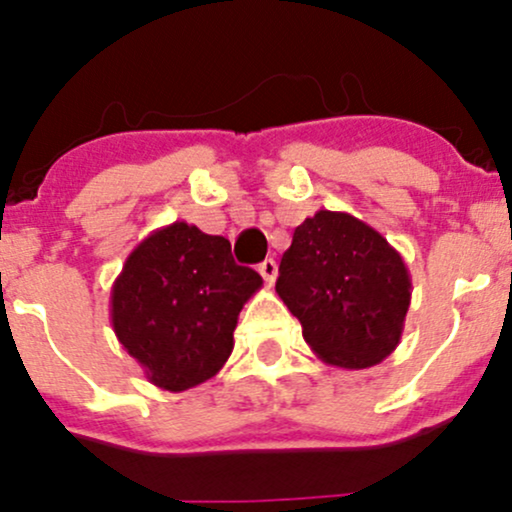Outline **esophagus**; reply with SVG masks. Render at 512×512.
I'll list each match as a JSON object with an SVG mask.
<instances>
[{
	"label": "esophagus",
	"mask_w": 512,
	"mask_h": 512,
	"mask_svg": "<svg viewBox=\"0 0 512 512\" xmlns=\"http://www.w3.org/2000/svg\"><path fill=\"white\" fill-rule=\"evenodd\" d=\"M257 272H260L262 279L267 281L269 286H272L274 279H276V262L274 260H264L260 267H257Z\"/></svg>",
	"instance_id": "obj_1"
}]
</instances>
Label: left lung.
Listing matches in <instances>:
<instances>
[{"label": "left lung", "mask_w": 512, "mask_h": 512, "mask_svg": "<svg viewBox=\"0 0 512 512\" xmlns=\"http://www.w3.org/2000/svg\"><path fill=\"white\" fill-rule=\"evenodd\" d=\"M276 293L327 366L361 370L397 349L411 303L402 255L346 211L320 209L293 231Z\"/></svg>", "instance_id": "1"}]
</instances>
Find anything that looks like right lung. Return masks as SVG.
Returning a JSON list of instances; mask_svg holds the SVG:
<instances>
[{
	"label": "right lung",
	"instance_id": "add662e5",
	"mask_svg": "<svg viewBox=\"0 0 512 512\" xmlns=\"http://www.w3.org/2000/svg\"><path fill=\"white\" fill-rule=\"evenodd\" d=\"M260 286L226 238L175 221L129 252L110 291V322L151 385L182 392L223 368L240 310Z\"/></svg>",
	"mask_w": 512,
	"mask_h": 512
}]
</instances>
